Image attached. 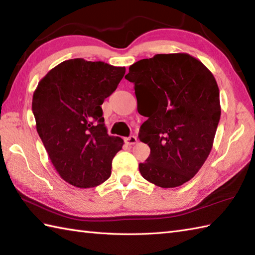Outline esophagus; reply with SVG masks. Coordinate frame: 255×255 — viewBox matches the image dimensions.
Segmentation results:
<instances>
[{"label":"esophagus","mask_w":255,"mask_h":255,"mask_svg":"<svg viewBox=\"0 0 255 255\" xmlns=\"http://www.w3.org/2000/svg\"><path fill=\"white\" fill-rule=\"evenodd\" d=\"M125 140H126V142L128 144H136L137 141H138V139H137L136 136H129L128 138H126Z\"/></svg>","instance_id":"34e87169"}]
</instances>
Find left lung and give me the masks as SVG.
<instances>
[{"mask_svg":"<svg viewBox=\"0 0 255 255\" xmlns=\"http://www.w3.org/2000/svg\"><path fill=\"white\" fill-rule=\"evenodd\" d=\"M138 112L148 117L139 130L150 155L139 171L154 185L180 186L196 174L213 148L221 108L213 73L187 53L155 55L129 67Z\"/></svg>","mask_w":255,"mask_h":255,"instance_id":"obj_1","label":"left lung"}]
</instances>
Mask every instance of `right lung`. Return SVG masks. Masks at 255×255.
Here are the masks:
<instances>
[{"label": "right lung", "mask_w": 255, "mask_h": 255, "mask_svg": "<svg viewBox=\"0 0 255 255\" xmlns=\"http://www.w3.org/2000/svg\"><path fill=\"white\" fill-rule=\"evenodd\" d=\"M126 69L77 58L51 69L32 96L37 132L64 181L80 188L104 183L124 141L108 136L101 105Z\"/></svg>", "instance_id": "1"}]
</instances>
